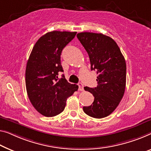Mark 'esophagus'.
I'll use <instances>...</instances> for the list:
<instances>
[{"label": "esophagus", "mask_w": 151, "mask_h": 151, "mask_svg": "<svg viewBox=\"0 0 151 151\" xmlns=\"http://www.w3.org/2000/svg\"><path fill=\"white\" fill-rule=\"evenodd\" d=\"M78 90H79V91H83V90H84V85H83L81 83H78Z\"/></svg>", "instance_id": "esophagus-1"}]
</instances>
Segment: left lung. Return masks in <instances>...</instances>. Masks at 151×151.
<instances>
[{
	"instance_id": "obj_1",
	"label": "left lung",
	"mask_w": 151,
	"mask_h": 151,
	"mask_svg": "<svg viewBox=\"0 0 151 151\" xmlns=\"http://www.w3.org/2000/svg\"><path fill=\"white\" fill-rule=\"evenodd\" d=\"M78 39L88 53L91 70L98 74V85L85 87L93 94L94 101L83 111L91 117L104 118L111 114L120 103L125 89L126 63L116 42L101 33H78Z\"/></svg>"
}]
</instances>
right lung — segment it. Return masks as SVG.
Masks as SVG:
<instances>
[{
  "label": "right lung",
  "mask_w": 151,
  "mask_h": 151,
  "mask_svg": "<svg viewBox=\"0 0 151 151\" xmlns=\"http://www.w3.org/2000/svg\"><path fill=\"white\" fill-rule=\"evenodd\" d=\"M76 32L52 31L37 40L28 60L26 87L28 96L35 109L49 117L64 111L67 98L77 91L78 86L70 84L64 76L60 55L63 49L75 38Z\"/></svg>",
  "instance_id": "obj_1"
}]
</instances>
